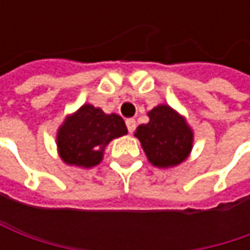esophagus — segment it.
Segmentation results:
<instances>
[{"mask_svg":"<svg viewBox=\"0 0 250 250\" xmlns=\"http://www.w3.org/2000/svg\"><path fill=\"white\" fill-rule=\"evenodd\" d=\"M126 128H128V130H129V133H132L133 130L136 129V121L135 120H126Z\"/></svg>","mask_w":250,"mask_h":250,"instance_id":"esophagus-1","label":"esophagus"}]
</instances>
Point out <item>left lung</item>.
<instances>
[{
	"label": "left lung",
	"instance_id": "obj_1",
	"mask_svg": "<svg viewBox=\"0 0 250 250\" xmlns=\"http://www.w3.org/2000/svg\"><path fill=\"white\" fill-rule=\"evenodd\" d=\"M150 122L140 125L135 136L153 166L172 167L187 159L193 135L182 117L168 105H159L149 112Z\"/></svg>",
	"mask_w": 250,
	"mask_h": 250
}]
</instances>
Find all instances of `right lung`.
Wrapping results in <instances>:
<instances>
[{
    "label": "right lung",
    "instance_id": "obj_1",
    "mask_svg": "<svg viewBox=\"0 0 250 250\" xmlns=\"http://www.w3.org/2000/svg\"><path fill=\"white\" fill-rule=\"evenodd\" d=\"M128 130L117 114H104L90 104L83 105L72 117L66 118L58 132V149L61 159L71 166L93 167L103 159L104 147L114 138Z\"/></svg>",
    "mask_w": 250,
    "mask_h": 250
}]
</instances>
